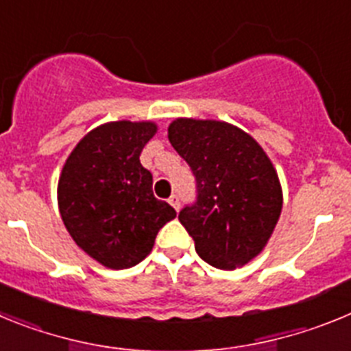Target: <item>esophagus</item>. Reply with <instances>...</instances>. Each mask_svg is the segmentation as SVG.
<instances>
[{"instance_id": "1", "label": "esophagus", "mask_w": 351, "mask_h": 351, "mask_svg": "<svg viewBox=\"0 0 351 351\" xmlns=\"http://www.w3.org/2000/svg\"><path fill=\"white\" fill-rule=\"evenodd\" d=\"M169 204L173 207V209L179 210V206H181V204H179V197H178V195H172V197L169 198Z\"/></svg>"}]
</instances>
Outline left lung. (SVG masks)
<instances>
[{
    "label": "left lung",
    "instance_id": "left-lung-1",
    "mask_svg": "<svg viewBox=\"0 0 351 351\" xmlns=\"http://www.w3.org/2000/svg\"><path fill=\"white\" fill-rule=\"evenodd\" d=\"M172 147L197 181V202L179 213L198 256L234 271L258 256L283 209V190L271 158L237 126L178 117L169 126Z\"/></svg>",
    "mask_w": 351,
    "mask_h": 351
}]
</instances>
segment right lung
Wrapping results in <instances>:
<instances>
[{
	"mask_svg": "<svg viewBox=\"0 0 351 351\" xmlns=\"http://www.w3.org/2000/svg\"><path fill=\"white\" fill-rule=\"evenodd\" d=\"M158 132L153 121H112L80 138L58 182L61 219L77 246L108 269H128L151 253L176 210L153 195L141 163Z\"/></svg>",
	"mask_w": 351,
	"mask_h": 351,
	"instance_id": "add662e5",
	"label": "right lung"
}]
</instances>
